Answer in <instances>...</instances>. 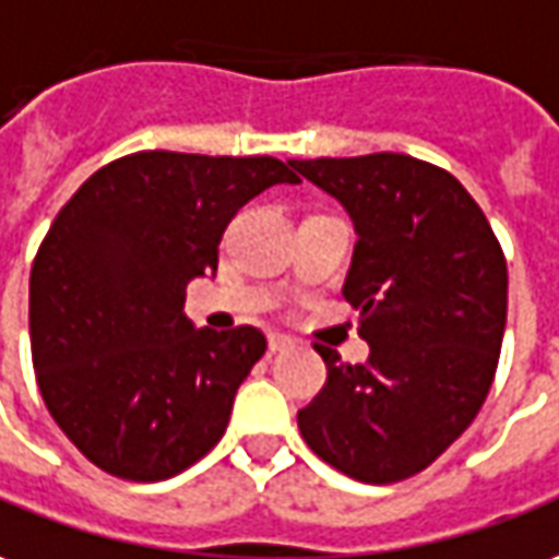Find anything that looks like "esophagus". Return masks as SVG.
Segmentation results:
<instances>
[{"mask_svg": "<svg viewBox=\"0 0 559 559\" xmlns=\"http://www.w3.org/2000/svg\"><path fill=\"white\" fill-rule=\"evenodd\" d=\"M292 346H295V341L286 337V334H280V331H273L271 337H267V349H271V353H286Z\"/></svg>", "mask_w": 559, "mask_h": 559, "instance_id": "esophagus-1", "label": "esophagus"}]
</instances>
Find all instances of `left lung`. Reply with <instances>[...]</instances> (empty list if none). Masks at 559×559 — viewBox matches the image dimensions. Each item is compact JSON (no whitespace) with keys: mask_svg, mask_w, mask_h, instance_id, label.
I'll return each instance as SVG.
<instances>
[{"mask_svg":"<svg viewBox=\"0 0 559 559\" xmlns=\"http://www.w3.org/2000/svg\"><path fill=\"white\" fill-rule=\"evenodd\" d=\"M292 167L356 225L344 298L371 346L365 365L319 349L329 380L298 429L337 472L395 484L478 417L506 334V255L472 194L435 164L377 152Z\"/></svg>","mask_w":559,"mask_h":559,"instance_id":"8db88e82","label":"left lung"}]
</instances>
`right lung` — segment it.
<instances>
[{
	"instance_id": "add662e5",
	"label": "right lung",
	"mask_w": 559,
	"mask_h": 559,
	"mask_svg": "<svg viewBox=\"0 0 559 559\" xmlns=\"http://www.w3.org/2000/svg\"><path fill=\"white\" fill-rule=\"evenodd\" d=\"M301 182L276 157L136 152L57 213L29 273V346L53 423L103 472L167 480L225 435L267 341L194 329L185 286L218 267L242 203Z\"/></svg>"
}]
</instances>
